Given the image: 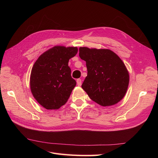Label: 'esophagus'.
Returning a JSON list of instances; mask_svg holds the SVG:
<instances>
[{
  "label": "esophagus",
  "instance_id": "obj_1",
  "mask_svg": "<svg viewBox=\"0 0 158 158\" xmlns=\"http://www.w3.org/2000/svg\"><path fill=\"white\" fill-rule=\"evenodd\" d=\"M76 82H77V84L78 86H80V85H82V80L78 78V79H77V80H76Z\"/></svg>",
  "mask_w": 158,
  "mask_h": 158
}]
</instances>
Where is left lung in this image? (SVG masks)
<instances>
[{"label":"left lung","mask_w":158,"mask_h":158,"mask_svg":"<svg viewBox=\"0 0 158 158\" xmlns=\"http://www.w3.org/2000/svg\"><path fill=\"white\" fill-rule=\"evenodd\" d=\"M88 75L82 88L92 101L102 106L117 103L125 96L129 74L122 60L111 50L80 47Z\"/></svg>","instance_id":"obj_1"}]
</instances>
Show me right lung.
Returning <instances> with one entry per match:
<instances>
[{
	"mask_svg": "<svg viewBox=\"0 0 158 158\" xmlns=\"http://www.w3.org/2000/svg\"><path fill=\"white\" fill-rule=\"evenodd\" d=\"M77 52V47L55 46L44 52L33 64L30 88L44 108L58 109L68 101L76 84L68 63Z\"/></svg>",
	"mask_w": 158,
	"mask_h": 158,
	"instance_id": "right-lung-1",
	"label": "right lung"
}]
</instances>
